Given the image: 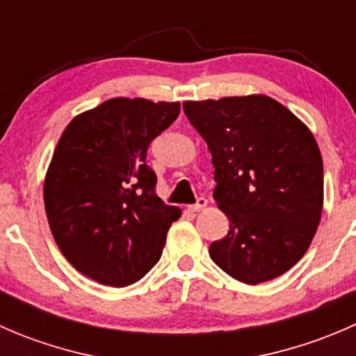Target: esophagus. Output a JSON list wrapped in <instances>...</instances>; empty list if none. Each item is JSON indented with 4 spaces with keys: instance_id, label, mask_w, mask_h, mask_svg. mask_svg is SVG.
<instances>
[{
    "instance_id": "obj_1",
    "label": "esophagus",
    "mask_w": 356,
    "mask_h": 356,
    "mask_svg": "<svg viewBox=\"0 0 356 356\" xmlns=\"http://www.w3.org/2000/svg\"><path fill=\"white\" fill-rule=\"evenodd\" d=\"M207 204H208L207 200H204V198H198V201H196L195 204H189L188 210H191V211H201V210H204V208H207Z\"/></svg>"
}]
</instances>
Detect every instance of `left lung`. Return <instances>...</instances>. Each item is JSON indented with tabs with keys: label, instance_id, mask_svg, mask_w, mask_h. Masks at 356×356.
Instances as JSON below:
<instances>
[{
	"label": "left lung",
	"instance_id": "8db88e82",
	"mask_svg": "<svg viewBox=\"0 0 356 356\" xmlns=\"http://www.w3.org/2000/svg\"><path fill=\"white\" fill-rule=\"evenodd\" d=\"M182 106L210 149L213 198L231 224L210 258L245 284L279 277L307 253L322 217L324 167L314 134L265 95Z\"/></svg>",
	"mask_w": 356,
	"mask_h": 356
}]
</instances>
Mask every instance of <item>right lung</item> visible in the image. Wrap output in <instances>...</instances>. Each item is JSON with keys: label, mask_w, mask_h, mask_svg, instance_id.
<instances>
[{"label": "right lung", "mask_w": 356, "mask_h": 356, "mask_svg": "<svg viewBox=\"0 0 356 356\" xmlns=\"http://www.w3.org/2000/svg\"><path fill=\"white\" fill-rule=\"evenodd\" d=\"M179 111V102L111 98L63 131L42 195L56 245L86 277L122 288L160 260L182 211L156 196L146 152Z\"/></svg>", "instance_id": "add662e5"}]
</instances>
